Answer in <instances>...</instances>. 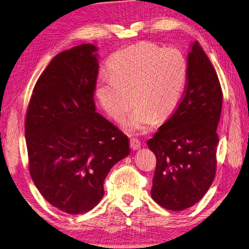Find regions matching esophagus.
I'll return each instance as SVG.
<instances>
[{
    "label": "esophagus",
    "mask_w": 249,
    "mask_h": 249,
    "mask_svg": "<svg viewBox=\"0 0 249 249\" xmlns=\"http://www.w3.org/2000/svg\"><path fill=\"white\" fill-rule=\"evenodd\" d=\"M130 147L132 150H137L141 147V142H140L137 138H131L130 139Z\"/></svg>",
    "instance_id": "1"
}]
</instances>
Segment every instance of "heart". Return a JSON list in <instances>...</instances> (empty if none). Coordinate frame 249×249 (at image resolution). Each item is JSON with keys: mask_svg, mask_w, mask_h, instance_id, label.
I'll list each match as a JSON object with an SVG mask.
<instances>
[{"mask_svg": "<svg viewBox=\"0 0 249 249\" xmlns=\"http://www.w3.org/2000/svg\"><path fill=\"white\" fill-rule=\"evenodd\" d=\"M108 72L101 73L95 94L110 117L127 119L132 131L146 132L158 120H165L179 106L185 91L188 66L185 55L175 47L163 48L140 42L120 49L108 62Z\"/></svg>", "mask_w": 249, "mask_h": 249, "instance_id": "obj_1", "label": "heart"}]
</instances>
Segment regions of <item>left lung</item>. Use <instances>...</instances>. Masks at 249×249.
<instances>
[{
  "label": "left lung",
  "mask_w": 249,
  "mask_h": 249,
  "mask_svg": "<svg viewBox=\"0 0 249 249\" xmlns=\"http://www.w3.org/2000/svg\"><path fill=\"white\" fill-rule=\"evenodd\" d=\"M187 63L182 101L147 141L157 158L151 196L175 212L194 206L213 184L223 101L218 75L199 42L191 44Z\"/></svg>",
  "instance_id": "obj_1"
}]
</instances>
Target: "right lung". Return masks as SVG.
<instances>
[{
    "instance_id": "right-lung-1",
    "label": "right lung",
    "mask_w": 249,
    "mask_h": 249,
    "mask_svg": "<svg viewBox=\"0 0 249 249\" xmlns=\"http://www.w3.org/2000/svg\"><path fill=\"white\" fill-rule=\"evenodd\" d=\"M97 50L82 44L56 54L36 83L25 121L31 179L70 214L98 205L106 176L130 152L127 136L95 112Z\"/></svg>"
}]
</instances>
